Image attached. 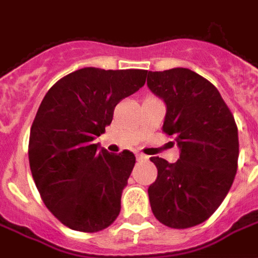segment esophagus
Instances as JSON below:
<instances>
[{
  "instance_id": "34e87169",
  "label": "esophagus",
  "mask_w": 258,
  "mask_h": 258,
  "mask_svg": "<svg viewBox=\"0 0 258 258\" xmlns=\"http://www.w3.org/2000/svg\"><path fill=\"white\" fill-rule=\"evenodd\" d=\"M148 159V156H145V155H142V153H137V160H146Z\"/></svg>"
}]
</instances>
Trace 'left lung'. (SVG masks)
<instances>
[{"mask_svg":"<svg viewBox=\"0 0 258 258\" xmlns=\"http://www.w3.org/2000/svg\"><path fill=\"white\" fill-rule=\"evenodd\" d=\"M148 88L166 105L163 131L179 159L151 157L157 178L148 188L153 214L170 228L206 221L231 189L239 157L238 127L220 92L189 69L148 72Z\"/></svg>","mask_w":258,"mask_h":258,"instance_id":"8db88e82","label":"left lung"}]
</instances>
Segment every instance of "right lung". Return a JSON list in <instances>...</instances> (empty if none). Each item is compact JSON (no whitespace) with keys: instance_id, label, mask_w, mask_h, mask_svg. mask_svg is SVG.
<instances>
[{"instance_id":"1","label":"right lung","mask_w":258,"mask_h":258,"mask_svg":"<svg viewBox=\"0 0 258 258\" xmlns=\"http://www.w3.org/2000/svg\"><path fill=\"white\" fill-rule=\"evenodd\" d=\"M146 70L84 68L49 88L30 130L29 162L48 210L63 225L98 232L117 218L135 164L133 152L94 144L114 107L144 87Z\"/></svg>"}]
</instances>
